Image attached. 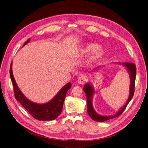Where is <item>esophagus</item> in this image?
<instances>
[{
  "label": "esophagus",
  "mask_w": 148,
  "mask_h": 148,
  "mask_svg": "<svg viewBox=\"0 0 148 148\" xmlns=\"http://www.w3.org/2000/svg\"><path fill=\"white\" fill-rule=\"evenodd\" d=\"M87 81V78L86 76L84 75H82L78 78V83L80 84H83L84 83H86V82Z\"/></svg>",
  "instance_id": "obj_1"
}]
</instances>
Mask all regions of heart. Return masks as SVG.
Here are the masks:
<instances>
[{
	"label": "heart",
	"instance_id": "heart-1",
	"mask_svg": "<svg viewBox=\"0 0 148 148\" xmlns=\"http://www.w3.org/2000/svg\"><path fill=\"white\" fill-rule=\"evenodd\" d=\"M93 52H95L93 53L91 57V61H96L99 59L104 53V49L99 48V46L97 44L94 42L87 44L82 50V53H89Z\"/></svg>",
	"mask_w": 148,
	"mask_h": 148
}]
</instances>
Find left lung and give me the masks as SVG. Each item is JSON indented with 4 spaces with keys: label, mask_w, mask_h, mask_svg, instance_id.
<instances>
[{
    "label": "left lung",
    "mask_w": 148,
    "mask_h": 148,
    "mask_svg": "<svg viewBox=\"0 0 148 148\" xmlns=\"http://www.w3.org/2000/svg\"><path fill=\"white\" fill-rule=\"evenodd\" d=\"M120 64L123 65L125 67H126V69L128 71L130 77V91H129V97L128 99L125 103V104L120 108V110L117 112V113L113 115H110V116H104V115H101L96 113V112L95 110L92 106V97L94 95V92H95V89H94L93 86L92 85L88 83L85 84L84 85L83 88V91H84L85 94H86V96L87 97V108H88V113L89 115L90 116L91 119L96 121V122H104V121L112 119L115 118L117 117H119L120 114H122L124 110L126 108L128 103L130 101H131L132 97L134 95V92H135V79H136V65L135 64L133 63H120ZM99 68V67H98ZM97 68H96L93 70H96Z\"/></svg>",
    "instance_id": "1"
}]
</instances>
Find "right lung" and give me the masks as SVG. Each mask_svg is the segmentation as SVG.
<instances>
[{"label": "right lung", "mask_w": 148, "mask_h": 148, "mask_svg": "<svg viewBox=\"0 0 148 148\" xmlns=\"http://www.w3.org/2000/svg\"><path fill=\"white\" fill-rule=\"evenodd\" d=\"M30 41L28 39L24 44V46ZM10 75L14 89L15 99L27 110L33 117L39 120H53L57 118L63 109V104L66 94L71 86V83H68L61 88L52 99L45 104H38L29 100L20 91L15 82L12 72V62L10 67Z\"/></svg>", "instance_id": "right-lung-1"}]
</instances>
